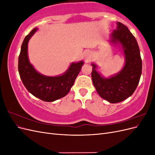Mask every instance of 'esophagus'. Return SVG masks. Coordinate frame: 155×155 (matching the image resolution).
<instances>
[{
  "label": "esophagus",
  "mask_w": 155,
  "mask_h": 155,
  "mask_svg": "<svg viewBox=\"0 0 155 155\" xmlns=\"http://www.w3.org/2000/svg\"><path fill=\"white\" fill-rule=\"evenodd\" d=\"M91 57V54L90 51H85V54H84V58H85V59L87 62H88L89 60H90Z\"/></svg>",
  "instance_id": "esophagus-1"
}]
</instances>
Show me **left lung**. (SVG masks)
<instances>
[{
	"label": "left lung",
	"mask_w": 155,
	"mask_h": 155,
	"mask_svg": "<svg viewBox=\"0 0 155 155\" xmlns=\"http://www.w3.org/2000/svg\"><path fill=\"white\" fill-rule=\"evenodd\" d=\"M117 28L110 35L111 41L120 43L125 55V64L121 71L105 79L96 71V66L92 64V79L97 92L103 99L111 104L121 102L130 96L135 91L142 74V62L139 46L128 28L117 22Z\"/></svg>",
	"instance_id": "8db88e82"
}]
</instances>
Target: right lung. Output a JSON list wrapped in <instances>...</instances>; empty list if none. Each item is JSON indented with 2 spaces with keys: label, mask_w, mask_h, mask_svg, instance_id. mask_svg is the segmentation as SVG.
Instances as JSON below:
<instances>
[{
  "label": "right lung",
  "mask_w": 155,
  "mask_h": 155,
  "mask_svg": "<svg viewBox=\"0 0 155 155\" xmlns=\"http://www.w3.org/2000/svg\"><path fill=\"white\" fill-rule=\"evenodd\" d=\"M37 28L33 29L22 42L18 56V69L21 80L32 95L45 101H54L66 96L70 90L83 64V61L72 63L62 76L48 77L37 72L28 58V43Z\"/></svg>",
  "instance_id": "right-lung-1"
}]
</instances>
